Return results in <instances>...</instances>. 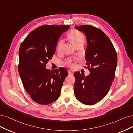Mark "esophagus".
I'll use <instances>...</instances> for the list:
<instances>
[{
    "instance_id": "obj_1",
    "label": "esophagus",
    "mask_w": 133,
    "mask_h": 133,
    "mask_svg": "<svg viewBox=\"0 0 133 133\" xmlns=\"http://www.w3.org/2000/svg\"><path fill=\"white\" fill-rule=\"evenodd\" d=\"M68 74H69V75H70V76H73V73L72 72H70V71L68 72Z\"/></svg>"
}]
</instances>
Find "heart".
I'll return each mask as SVG.
<instances>
[{"instance_id":"b5f03b06","label":"heart","mask_w":133,"mask_h":133,"mask_svg":"<svg viewBox=\"0 0 133 133\" xmlns=\"http://www.w3.org/2000/svg\"><path fill=\"white\" fill-rule=\"evenodd\" d=\"M67 37L75 46L78 44H83L85 42V38L84 36L79 31L76 30V29L71 30L67 33ZM63 44V40H61L58 42L57 45V50L58 51H60L61 50Z\"/></svg>"}]
</instances>
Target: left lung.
Listing matches in <instances>:
<instances>
[{"label":"left lung","mask_w":133,"mask_h":133,"mask_svg":"<svg viewBox=\"0 0 133 133\" xmlns=\"http://www.w3.org/2000/svg\"><path fill=\"white\" fill-rule=\"evenodd\" d=\"M75 28L86 36V65L90 73L85 77L79 72L75 73V94L82 104L94 105L107 95L114 79L117 53L110 38L101 29L90 25Z\"/></svg>","instance_id":"obj_1"}]
</instances>
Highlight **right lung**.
I'll return each mask as SVG.
<instances>
[{
  "mask_svg": "<svg viewBox=\"0 0 133 133\" xmlns=\"http://www.w3.org/2000/svg\"><path fill=\"white\" fill-rule=\"evenodd\" d=\"M70 27L44 24L29 33L19 47V76L28 95L39 104H50L60 96L68 72L62 67L52 71L45 67L55 52L58 39Z\"/></svg>",
  "mask_w": 133,
  "mask_h": 133,
  "instance_id": "obj_1",
  "label": "right lung"
}]
</instances>
